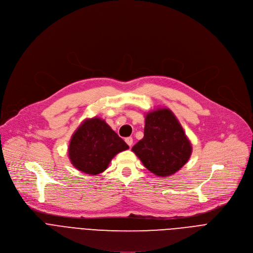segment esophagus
Segmentation results:
<instances>
[{"label": "esophagus", "instance_id": "obj_1", "mask_svg": "<svg viewBox=\"0 0 253 253\" xmlns=\"http://www.w3.org/2000/svg\"><path fill=\"white\" fill-rule=\"evenodd\" d=\"M125 141H126V144H127L129 147L132 145V142H133L131 137H127V138H126V140H125Z\"/></svg>", "mask_w": 253, "mask_h": 253}]
</instances>
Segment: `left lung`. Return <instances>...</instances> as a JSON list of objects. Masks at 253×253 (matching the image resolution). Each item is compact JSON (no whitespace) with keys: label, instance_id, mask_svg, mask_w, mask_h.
Listing matches in <instances>:
<instances>
[{"label":"left lung","instance_id":"left-lung-1","mask_svg":"<svg viewBox=\"0 0 253 253\" xmlns=\"http://www.w3.org/2000/svg\"><path fill=\"white\" fill-rule=\"evenodd\" d=\"M145 119L144 138L131 151L155 175L170 176L188 161L192 151L191 144L170 109L158 108L150 111Z\"/></svg>","mask_w":253,"mask_h":253}]
</instances>
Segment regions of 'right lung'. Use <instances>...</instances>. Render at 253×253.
Masks as SVG:
<instances>
[{"label":"right lung","mask_w":253,"mask_h":253,"mask_svg":"<svg viewBox=\"0 0 253 253\" xmlns=\"http://www.w3.org/2000/svg\"><path fill=\"white\" fill-rule=\"evenodd\" d=\"M128 146L99 118L85 120L76 129L69 145V158L79 171L90 175L103 172L116 154Z\"/></svg>","instance_id":"add662e5"}]
</instances>
